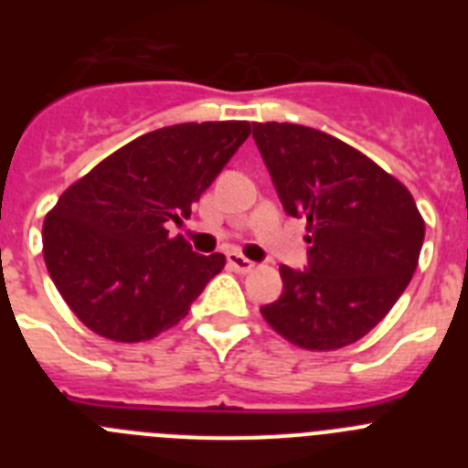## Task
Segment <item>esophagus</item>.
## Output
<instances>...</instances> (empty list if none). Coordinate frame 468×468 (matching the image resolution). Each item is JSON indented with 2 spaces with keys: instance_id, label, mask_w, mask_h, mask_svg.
I'll return each instance as SVG.
<instances>
[{
  "instance_id": "1",
  "label": "esophagus",
  "mask_w": 468,
  "mask_h": 468,
  "mask_svg": "<svg viewBox=\"0 0 468 468\" xmlns=\"http://www.w3.org/2000/svg\"><path fill=\"white\" fill-rule=\"evenodd\" d=\"M227 264H229L234 271H239V274H248V271L255 270V262L243 258L241 253H227Z\"/></svg>"
}]
</instances>
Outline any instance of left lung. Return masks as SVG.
Instances as JSON below:
<instances>
[{
    "label": "left lung",
    "mask_w": 468,
    "mask_h": 468,
    "mask_svg": "<svg viewBox=\"0 0 468 468\" xmlns=\"http://www.w3.org/2000/svg\"><path fill=\"white\" fill-rule=\"evenodd\" d=\"M283 210L307 220V267L281 264L264 321L292 345H354L394 307L417 270L424 220L394 176L351 144L300 123H253Z\"/></svg>",
    "instance_id": "obj_1"
}]
</instances>
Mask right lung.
Returning <instances> with one entry per match:
<instances>
[{
  "label": "right lung",
  "mask_w": 468,
  "mask_h": 468,
  "mask_svg": "<svg viewBox=\"0 0 468 468\" xmlns=\"http://www.w3.org/2000/svg\"><path fill=\"white\" fill-rule=\"evenodd\" d=\"M248 135V122L156 128L65 189L44 220V260L86 328L144 342L187 316L225 255L194 253L168 225L187 220Z\"/></svg>",
  "instance_id": "right-lung-1"
}]
</instances>
